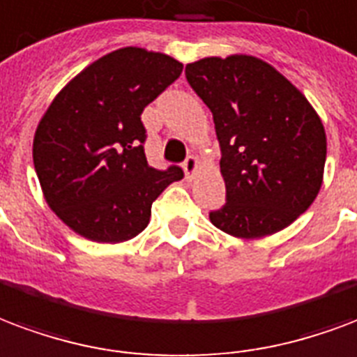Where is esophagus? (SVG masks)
<instances>
[{"label": "esophagus", "instance_id": "1", "mask_svg": "<svg viewBox=\"0 0 357 357\" xmlns=\"http://www.w3.org/2000/svg\"><path fill=\"white\" fill-rule=\"evenodd\" d=\"M199 166H200V162L197 157H192L191 155V157L185 158V162H183V170H185L187 179H191L192 176H195V172L199 170Z\"/></svg>", "mask_w": 357, "mask_h": 357}]
</instances>
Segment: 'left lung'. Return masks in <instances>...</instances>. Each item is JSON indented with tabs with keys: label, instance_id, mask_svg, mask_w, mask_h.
Wrapping results in <instances>:
<instances>
[{
	"label": "left lung",
	"instance_id": "8db88e82",
	"mask_svg": "<svg viewBox=\"0 0 357 357\" xmlns=\"http://www.w3.org/2000/svg\"><path fill=\"white\" fill-rule=\"evenodd\" d=\"M185 75L213 115L227 202L210 221L234 238H263L305 213L324 183L321 119L295 84L250 54L206 56Z\"/></svg>",
	"mask_w": 357,
	"mask_h": 357
}]
</instances>
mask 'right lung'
<instances>
[{
  "instance_id": "1",
  "label": "right lung",
  "mask_w": 357,
  "mask_h": 357,
  "mask_svg": "<svg viewBox=\"0 0 357 357\" xmlns=\"http://www.w3.org/2000/svg\"><path fill=\"white\" fill-rule=\"evenodd\" d=\"M165 52L125 47L79 71L39 121L33 166L47 204L62 223L92 242L138 236L151 204L183 178L147 165L142 112L181 75Z\"/></svg>"
}]
</instances>
